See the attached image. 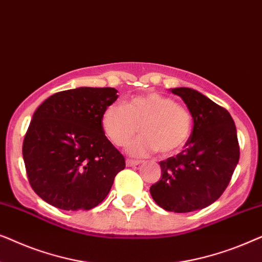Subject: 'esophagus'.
Here are the masks:
<instances>
[{"instance_id": "obj_1", "label": "esophagus", "mask_w": 262, "mask_h": 262, "mask_svg": "<svg viewBox=\"0 0 262 262\" xmlns=\"http://www.w3.org/2000/svg\"><path fill=\"white\" fill-rule=\"evenodd\" d=\"M142 161H134V160H126V166L127 167H134V166H138L141 164Z\"/></svg>"}]
</instances>
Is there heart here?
<instances>
[{"label":"heart","instance_id":"obj_1","mask_svg":"<svg viewBox=\"0 0 262 262\" xmlns=\"http://www.w3.org/2000/svg\"><path fill=\"white\" fill-rule=\"evenodd\" d=\"M192 123L187 107L159 93L135 96L124 106L112 103L101 116L106 137L118 146L126 144L139 126L143 135L126 146L132 156H146L157 150L164 155L179 151L189 139Z\"/></svg>","mask_w":262,"mask_h":262}]
</instances>
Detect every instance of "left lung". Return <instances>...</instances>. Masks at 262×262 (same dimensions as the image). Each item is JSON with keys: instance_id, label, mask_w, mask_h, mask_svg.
<instances>
[{"instance_id": "1", "label": "left lung", "mask_w": 262, "mask_h": 262, "mask_svg": "<svg viewBox=\"0 0 262 262\" xmlns=\"http://www.w3.org/2000/svg\"><path fill=\"white\" fill-rule=\"evenodd\" d=\"M193 118L185 149L161 161V180L150 187L157 205L171 212H192L216 202L230 182L239 159L237 132L230 113L195 89L171 88Z\"/></svg>"}]
</instances>
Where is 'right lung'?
<instances>
[{
  "label": "right lung",
  "mask_w": 262,
  "mask_h": 262,
  "mask_svg": "<svg viewBox=\"0 0 262 262\" xmlns=\"http://www.w3.org/2000/svg\"><path fill=\"white\" fill-rule=\"evenodd\" d=\"M111 87L56 93L35 111L24 139L28 181L50 205L91 210L106 198L125 159L105 136L101 116L118 99Z\"/></svg>",
  "instance_id": "obj_1"
}]
</instances>
